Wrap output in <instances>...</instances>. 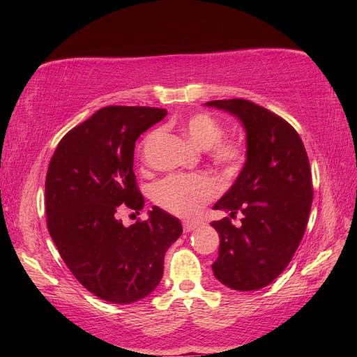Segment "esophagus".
Here are the masks:
<instances>
[{
	"label": "esophagus",
	"instance_id": "34e87169",
	"mask_svg": "<svg viewBox=\"0 0 357 357\" xmlns=\"http://www.w3.org/2000/svg\"><path fill=\"white\" fill-rule=\"evenodd\" d=\"M184 231H193L195 229H198L199 224L198 222H192V221H184Z\"/></svg>",
	"mask_w": 357,
	"mask_h": 357
}]
</instances>
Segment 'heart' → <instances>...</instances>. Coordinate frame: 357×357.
<instances>
[{
  "label": "heart",
  "mask_w": 357,
  "mask_h": 357,
  "mask_svg": "<svg viewBox=\"0 0 357 357\" xmlns=\"http://www.w3.org/2000/svg\"><path fill=\"white\" fill-rule=\"evenodd\" d=\"M181 130L195 147L210 150V159L227 172L236 170L244 161V147L236 141H222L224 127L208 113H196L181 124ZM158 133L151 132L142 141V150L155 142ZM216 184L206 176L173 174L153 187L151 195L162 208L179 216H193L216 196Z\"/></svg>",
  "instance_id": "1"
}]
</instances>
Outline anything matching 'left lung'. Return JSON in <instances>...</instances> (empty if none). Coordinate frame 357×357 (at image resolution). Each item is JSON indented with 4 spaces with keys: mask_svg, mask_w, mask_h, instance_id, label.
I'll return each mask as SVG.
<instances>
[{
    "mask_svg": "<svg viewBox=\"0 0 357 357\" xmlns=\"http://www.w3.org/2000/svg\"><path fill=\"white\" fill-rule=\"evenodd\" d=\"M239 119L245 130V164L213 208L236 215L213 221L219 256L213 275L231 290L253 291L271 284L290 264L304 236L313 202L312 172L304 144L280 116L247 100L206 102Z\"/></svg>",
    "mask_w": 357,
    "mask_h": 357,
    "instance_id": "left-lung-1",
    "label": "left lung"
}]
</instances>
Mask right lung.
<instances>
[{
	"label": "right lung",
	"instance_id": "obj_1",
	"mask_svg": "<svg viewBox=\"0 0 357 357\" xmlns=\"http://www.w3.org/2000/svg\"><path fill=\"white\" fill-rule=\"evenodd\" d=\"M165 109L110 105L59 141L45 176L47 229L79 284L112 304H133L155 290L164 256L183 233L178 218L153 207L149 219L124 227L118 208L139 211L135 142ZM139 215V213H138Z\"/></svg>",
	"mask_w": 357,
	"mask_h": 357
}]
</instances>
